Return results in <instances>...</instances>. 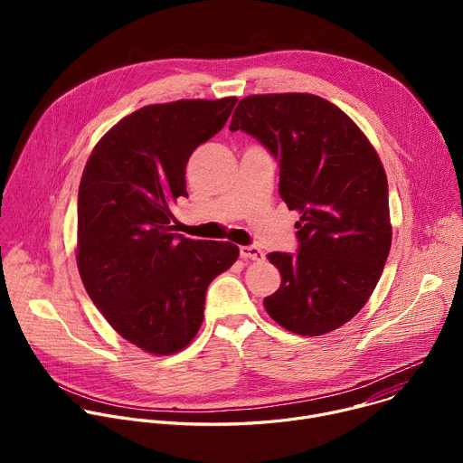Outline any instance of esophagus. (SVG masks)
<instances>
[{"mask_svg": "<svg viewBox=\"0 0 463 463\" xmlns=\"http://www.w3.org/2000/svg\"><path fill=\"white\" fill-rule=\"evenodd\" d=\"M240 256L243 260L260 261V260H263V250L260 247H256V245H243V247H240Z\"/></svg>", "mask_w": 463, "mask_h": 463, "instance_id": "1", "label": "esophagus"}]
</instances>
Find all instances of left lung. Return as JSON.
Segmentation results:
<instances>
[{
    "label": "left lung",
    "mask_w": 463,
    "mask_h": 463,
    "mask_svg": "<svg viewBox=\"0 0 463 463\" xmlns=\"http://www.w3.org/2000/svg\"><path fill=\"white\" fill-rule=\"evenodd\" d=\"M229 128L279 161L280 197L300 214L298 250L268 254L282 284L263 306L297 335L334 332L368 302L390 252L388 183L377 152L345 111L309 93L245 97Z\"/></svg>",
    "instance_id": "left-lung-1"
}]
</instances>
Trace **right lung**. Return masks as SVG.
I'll return each instance as SVG.
<instances>
[{
    "instance_id": "1",
    "label": "right lung",
    "mask_w": 463,
    "mask_h": 463,
    "mask_svg": "<svg viewBox=\"0 0 463 463\" xmlns=\"http://www.w3.org/2000/svg\"><path fill=\"white\" fill-rule=\"evenodd\" d=\"M236 97L145 106L99 141L79 188L77 263L115 332L154 355L183 350L203 322L209 284L238 260L229 241L172 232L192 152L225 126Z\"/></svg>"
}]
</instances>
